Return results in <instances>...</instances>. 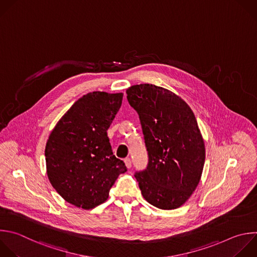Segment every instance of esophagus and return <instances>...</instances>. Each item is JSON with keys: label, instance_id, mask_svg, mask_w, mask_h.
<instances>
[{"label": "esophagus", "instance_id": "34e87169", "mask_svg": "<svg viewBox=\"0 0 257 257\" xmlns=\"http://www.w3.org/2000/svg\"><path fill=\"white\" fill-rule=\"evenodd\" d=\"M125 164H126V166H127V168H130L131 167V165H132V162H131V159L130 158H125Z\"/></svg>", "mask_w": 257, "mask_h": 257}]
</instances>
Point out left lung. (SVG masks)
<instances>
[{"instance_id": "obj_1", "label": "left lung", "mask_w": 257, "mask_h": 257, "mask_svg": "<svg viewBox=\"0 0 257 257\" xmlns=\"http://www.w3.org/2000/svg\"><path fill=\"white\" fill-rule=\"evenodd\" d=\"M127 100L137 112L148 152L136 172L143 198L162 210L181 207L196 190L205 163V144L196 117L179 96L154 84L132 85Z\"/></svg>"}]
</instances>
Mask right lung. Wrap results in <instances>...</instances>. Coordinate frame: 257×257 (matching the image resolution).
Returning <instances> with one entry per match:
<instances>
[{"label":"right lung","mask_w":257,"mask_h":257,"mask_svg":"<svg viewBox=\"0 0 257 257\" xmlns=\"http://www.w3.org/2000/svg\"><path fill=\"white\" fill-rule=\"evenodd\" d=\"M123 94L93 92L78 99L58 121L45 147L47 176L69 204L90 210L108 197L119 175L127 172L112 151L107 130Z\"/></svg>","instance_id":"obj_1"}]
</instances>
